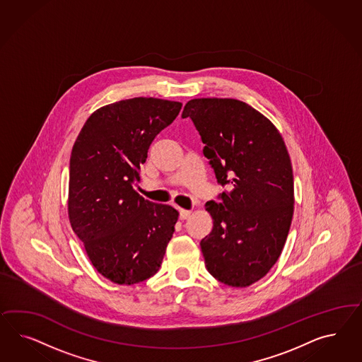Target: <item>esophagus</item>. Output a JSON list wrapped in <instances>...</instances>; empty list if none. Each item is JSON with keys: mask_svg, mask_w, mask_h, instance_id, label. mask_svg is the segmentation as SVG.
Listing matches in <instances>:
<instances>
[{"mask_svg": "<svg viewBox=\"0 0 362 362\" xmlns=\"http://www.w3.org/2000/svg\"><path fill=\"white\" fill-rule=\"evenodd\" d=\"M179 216H180V219L186 220L191 216V214H192V211H189V209H179Z\"/></svg>", "mask_w": 362, "mask_h": 362, "instance_id": "obj_1", "label": "esophagus"}]
</instances>
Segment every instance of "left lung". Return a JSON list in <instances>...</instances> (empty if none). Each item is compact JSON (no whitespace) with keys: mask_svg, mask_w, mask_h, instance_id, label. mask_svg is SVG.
<instances>
[{"mask_svg":"<svg viewBox=\"0 0 362 362\" xmlns=\"http://www.w3.org/2000/svg\"><path fill=\"white\" fill-rule=\"evenodd\" d=\"M189 117L221 186V203H206L214 227L200 241L209 274L245 288L269 272L284 248L295 204L293 173L281 134L238 99L195 98Z\"/></svg>","mask_w":362,"mask_h":362,"instance_id":"obj_1","label":"left lung"}]
</instances>
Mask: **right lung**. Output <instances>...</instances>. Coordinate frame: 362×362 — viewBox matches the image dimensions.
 <instances>
[{"mask_svg": "<svg viewBox=\"0 0 362 362\" xmlns=\"http://www.w3.org/2000/svg\"><path fill=\"white\" fill-rule=\"evenodd\" d=\"M182 103L123 99L95 110L70 156L67 211L94 268L110 281L132 285L159 271L179 212L141 197L132 186L155 136Z\"/></svg>", "mask_w": 362, "mask_h": 362, "instance_id": "add662e5", "label": "right lung"}]
</instances>
